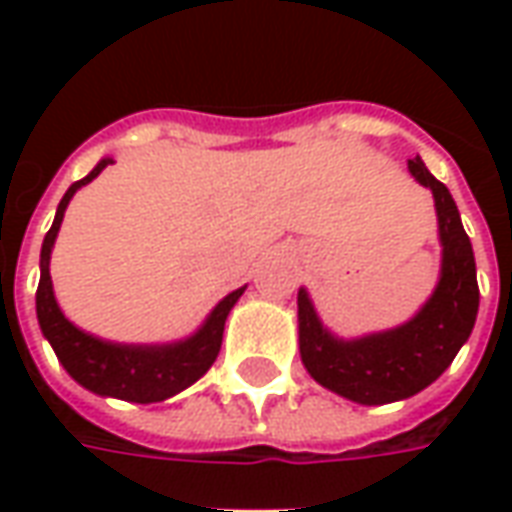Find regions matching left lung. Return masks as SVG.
<instances>
[{"label": "left lung", "mask_w": 512, "mask_h": 512, "mask_svg": "<svg viewBox=\"0 0 512 512\" xmlns=\"http://www.w3.org/2000/svg\"><path fill=\"white\" fill-rule=\"evenodd\" d=\"M408 169L433 191L444 246L439 288L417 318L392 332L345 343L323 329L307 293L299 290L301 362L318 384L365 406L403 400L433 384L469 340L480 304L472 241L452 194L419 156L408 161Z\"/></svg>", "instance_id": "8db88e82"}]
</instances>
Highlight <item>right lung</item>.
Returning <instances> with one entry per match:
<instances>
[{"label": "right lung", "instance_id": "obj_1", "mask_svg": "<svg viewBox=\"0 0 512 512\" xmlns=\"http://www.w3.org/2000/svg\"><path fill=\"white\" fill-rule=\"evenodd\" d=\"M106 164H112V158H104L87 178L76 180L57 205L54 224L43 238V249H40L38 321L62 367L90 392L120 397V400H131V403H161L167 397L178 395L180 389L191 386L211 370L219 356V348H222L224 321H227L235 301L241 299L244 288L224 296L200 332L175 345H150V348L147 345H115L76 329L54 301L49 257L71 197L84 183H90Z\"/></svg>", "mask_w": 512, "mask_h": 512}]
</instances>
